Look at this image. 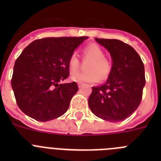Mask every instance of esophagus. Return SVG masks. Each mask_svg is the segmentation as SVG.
I'll return each mask as SVG.
<instances>
[{
	"instance_id": "obj_1",
	"label": "esophagus",
	"mask_w": 161,
	"mask_h": 161,
	"mask_svg": "<svg viewBox=\"0 0 161 161\" xmlns=\"http://www.w3.org/2000/svg\"><path fill=\"white\" fill-rule=\"evenodd\" d=\"M83 85H84L83 83H78V86H79V88H81Z\"/></svg>"
}]
</instances>
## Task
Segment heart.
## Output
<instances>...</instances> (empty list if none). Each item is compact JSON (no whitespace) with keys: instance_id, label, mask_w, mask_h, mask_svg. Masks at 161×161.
Instances as JSON below:
<instances>
[{"instance_id":"heart-1","label":"heart","mask_w":161,"mask_h":161,"mask_svg":"<svg viewBox=\"0 0 161 161\" xmlns=\"http://www.w3.org/2000/svg\"><path fill=\"white\" fill-rule=\"evenodd\" d=\"M82 55L85 59H90L87 65V72H76L71 78L78 83H97L99 80H106L113 70V60L105 55V51L96 43L88 44L82 49ZM80 61L76 52L69 56L68 66L71 72H75L80 67Z\"/></svg>"}]
</instances>
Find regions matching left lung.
Listing matches in <instances>:
<instances>
[{"mask_svg": "<svg viewBox=\"0 0 161 161\" xmlns=\"http://www.w3.org/2000/svg\"><path fill=\"white\" fill-rule=\"evenodd\" d=\"M95 39L109 51L114 65L106 83L92 88L89 108L100 119L121 122L136 111L141 102L146 83L144 65L129 44L118 39Z\"/></svg>", "mask_w": 161, "mask_h": 161, "instance_id": "8db88e82", "label": "left lung"}]
</instances>
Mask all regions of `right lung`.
Segmentation results:
<instances>
[{
	"label": "right lung",
	"mask_w": 161,
	"mask_h": 161,
	"mask_svg": "<svg viewBox=\"0 0 161 161\" xmlns=\"http://www.w3.org/2000/svg\"><path fill=\"white\" fill-rule=\"evenodd\" d=\"M87 38H43L22 51L14 64L11 85L23 113L37 121L47 122L68 110L78 85L76 82H59L69 76L70 55Z\"/></svg>",
	"instance_id": "1"
}]
</instances>
